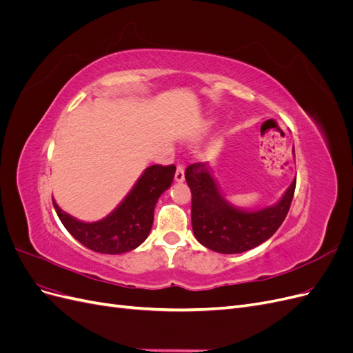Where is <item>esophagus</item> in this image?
Returning a JSON list of instances; mask_svg holds the SVG:
<instances>
[{"instance_id":"obj_1","label":"esophagus","mask_w":353,"mask_h":353,"mask_svg":"<svg viewBox=\"0 0 353 353\" xmlns=\"http://www.w3.org/2000/svg\"><path fill=\"white\" fill-rule=\"evenodd\" d=\"M184 179H185L184 166L183 165H178L176 166V172H175V181H176V183H183Z\"/></svg>"}]
</instances>
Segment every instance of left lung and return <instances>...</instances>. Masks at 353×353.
<instances>
[{
  "label": "left lung",
  "mask_w": 353,
  "mask_h": 353,
  "mask_svg": "<svg viewBox=\"0 0 353 353\" xmlns=\"http://www.w3.org/2000/svg\"><path fill=\"white\" fill-rule=\"evenodd\" d=\"M294 152V150H293ZM191 190V225L200 244L218 253H243L272 237L290 209L296 178L283 197L272 206L245 210L223 197L206 163L185 169Z\"/></svg>",
  "instance_id": "8db88e82"
}]
</instances>
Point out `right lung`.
Segmentation results:
<instances>
[{"mask_svg":"<svg viewBox=\"0 0 353 353\" xmlns=\"http://www.w3.org/2000/svg\"><path fill=\"white\" fill-rule=\"evenodd\" d=\"M174 165L148 166L135 185L110 215L95 222H83L52 205L65 228L85 248L104 254H121L137 249L150 234L159 197L170 187Z\"/></svg>","mask_w":353,"mask_h":353,"instance_id":"right-lung-1","label":"right lung"}]
</instances>
